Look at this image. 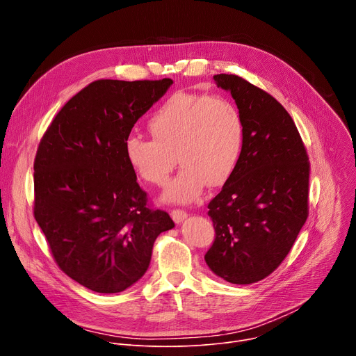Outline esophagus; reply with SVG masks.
<instances>
[{
  "label": "esophagus",
  "mask_w": 356,
  "mask_h": 356,
  "mask_svg": "<svg viewBox=\"0 0 356 356\" xmlns=\"http://www.w3.org/2000/svg\"><path fill=\"white\" fill-rule=\"evenodd\" d=\"M170 216L176 224H180L187 218V213L184 210H172Z\"/></svg>",
  "instance_id": "1"
}]
</instances>
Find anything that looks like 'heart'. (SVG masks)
<instances>
[{"instance_id": "1", "label": "heart", "mask_w": 356, "mask_h": 356, "mask_svg": "<svg viewBox=\"0 0 356 356\" xmlns=\"http://www.w3.org/2000/svg\"><path fill=\"white\" fill-rule=\"evenodd\" d=\"M147 129L152 139L127 138L125 159L152 186H163L176 162L181 166L163 193L168 202L187 204L201 195L206 184H224L241 158L242 118L222 95L175 94L152 114Z\"/></svg>"}]
</instances>
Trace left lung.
Masks as SVG:
<instances>
[{
	"mask_svg": "<svg viewBox=\"0 0 356 356\" xmlns=\"http://www.w3.org/2000/svg\"><path fill=\"white\" fill-rule=\"evenodd\" d=\"M214 80L235 99L243 146L234 173L209 204L216 239L204 259L224 280L250 284L277 269L309 217L310 163L276 98L235 74Z\"/></svg>",
	"mask_w": 356,
	"mask_h": 356,
	"instance_id": "1",
	"label": "left lung"
}]
</instances>
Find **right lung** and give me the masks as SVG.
I'll return each mask as SVG.
<instances>
[{"label": "right lung", "instance_id": "1", "mask_svg": "<svg viewBox=\"0 0 356 356\" xmlns=\"http://www.w3.org/2000/svg\"><path fill=\"white\" fill-rule=\"evenodd\" d=\"M172 79L97 80L58 113L33 163V216L58 266L97 293H120L147 270L159 234L175 222L146 206L125 159L135 122Z\"/></svg>", "mask_w": 356, "mask_h": 356}]
</instances>
